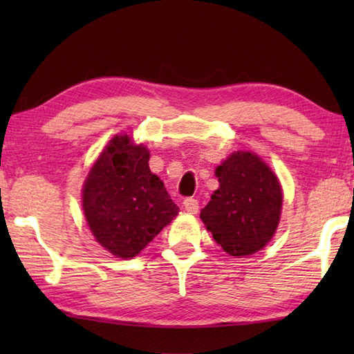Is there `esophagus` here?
Returning <instances> with one entry per match:
<instances>
[{
	"label": "esophagus",
	"instance_id": "1",
	"mask_svg": "<svg viewBox=\"0 0 354 354\" xmlns=\"http://www.w3.org/2000/svg\"><path fill=\"white\" fill-rule=\"evenodd\" d=\"M184 208H185V212H189L190 214H196L198 209H199V202H198V199L187 198V199L184 201Z\"/></svg>",
	"mask_w": 354,
	"mask_h": 354
}]
</instances>
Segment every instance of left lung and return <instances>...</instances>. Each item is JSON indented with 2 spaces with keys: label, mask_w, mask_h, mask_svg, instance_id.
Masks as SVG:
<instances>
[{
  "label": "left lung",
  "mask_w": 354,
  "mask_h": 354,
  "mask_svg": "<svg viewBox=\"0 0 354 354\" xmlns=\"http://www.w3.org/2000/svg\"><path fill=\"white\" fill-rule=\"evenodd\" d=\"M216 176L219 189L202 208V222L232 257L255 254L270 242L280 222V181L259 155L245 150L217 165Z\"/></svg>",
  "instance_id": "left-lung-1"
}]
</instances>
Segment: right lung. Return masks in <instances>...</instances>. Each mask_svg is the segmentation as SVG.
Wrapping results in <instances>:
<instances>
[{"label":"right lung","instance_id":"right-lung-1","mask_svg":"<svg viewBox=\"0 0 354 354\" xmlns=\"http://www.w3.org/2000/svg\"><path fill=\"white\" fill-rule=\"evenodd\" d=\"M149 149L115 135L89 170L82 190L88 227L104 250L132 259L179 213L149 169Z\"/></svg>","mask_w":354,"mask_h":354}]
</instances>
